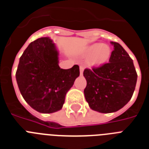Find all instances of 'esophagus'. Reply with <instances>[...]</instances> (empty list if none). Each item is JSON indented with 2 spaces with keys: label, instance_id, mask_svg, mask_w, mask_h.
<instances>
[{
  "label": "esophagus",
  "instance_id": "1",
  "mask_svg": "<svg viewBox=\"0 0 149 149\" xmlns=\"http://www.w3.org/2000/svg\"><path fill=\"white\" fill-rule=\"evenodd\" d=\"M79 70H80V76H83V66H80V67H79Z\"/></svg>",
  "mask_w": 149,
  "mask_h": 149
}]
</instances>
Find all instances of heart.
Returning a JSON list of instances; mask_svg holds the SVG:
<instances>
[{
  "label": "heart",
  "mask_w": 149,
  "mask_h": 149,
  "mask_svg": "<svg viewBox=\"0 0 149 149\" xmlns=\"http://www.w3.org/2000/svg\"><path fill=\"white\" fill-rule=\"evenodd\" d=\"M111 54V48L105 43H93L86 47L83 52L84 56H89L87 60L88 65L94 68H99L107 63Z\"/></svg>",
  "instance_id": "obj_1"
}]
</instances>
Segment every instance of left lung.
I'll return each instance as SVG.
<instances>
[{"mask_svg":"<svg viewBox=\"0 0 149 149\" xmlns=\"http://www.w3.org/2000/svg\"><path fill=\"white\" fill-rule=\"evenodd\" d=\"M109 63L99 68L86 69L84 95L90 109L102 113L116 112L125 106L133 95L137 72L133 61L124 48L116 42Z\"/></svg>","mask_w":149,"mask_h":149,"instance_id":"1","label":"left lung"}]
</instances>
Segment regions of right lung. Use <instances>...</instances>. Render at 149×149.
I'll use <instances>...</instances> for the list:
<instances>
[{
	"label": "right lung",
	"instance_id": "right-lung-1",
	"mask_svg": "<svg viewBox=\"0 0 149 149\" xmlns=\"http://www.w3.org/2000/svg\"><path fill=\"white\" fill-rule=\"evenodd\" d=\"M58 53L49 37L31 43L20 56L16 79L24 100L37 112L53 113L62 109L66 93L79 76V67L58 65Z\"/></svg>",
	"mask_w": 149,
	"mask_h": 149
}]
</instances>
